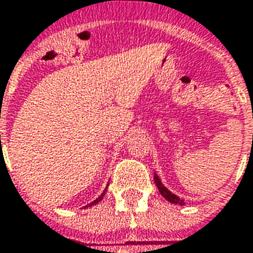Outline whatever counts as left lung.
<instances>
[{"mask_svg": "<svg viewBox=\"0 0 253 253\" xmlns=\"http://www.w3.org/2000/svg\"><path fill=\"white\" fill-rule=\"evenodd\" d=\"M154 179H155V183H156V186H158V189H159V193L163 197H165L166 200L169 201V202H171V204H175V205H180V206H183L185 205V201L180 200L178 195H175L174 193H171L167 187H166L163 183H162V180H160V178L158 176V174L155 172L154 174Z\"/></svg>", "mask_w": 253, "mask_h": 253, "instance_id": "8db88e82", "label": "left lung"}]
</instances>
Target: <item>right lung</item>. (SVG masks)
Masks as SVG:
<instances>
[{
	"mask_svg": "<svg viewBox=\"0 0 253 253\" xmlns=\"http://www.w3.org/2000/svg\"><path fill=\"white\" fill-rule=\"evenodd\" d=\"M105 193H106V189L104 190V193H102V194L99 195L98 198H97V200L95 201H93V202H91V204H88V205H86V206H84V208H90V206H93V205H95V204H98L99 201H102V198H104V195H105Z\"/></svg>",
	"mask_w": 253,
	"mask_h": 253,
	"instance_id": "1",
	"label": "right lung"
}]
</instances>
